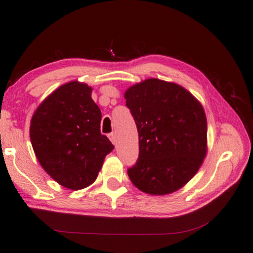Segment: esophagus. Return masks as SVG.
I'll use <instances>...</instances> for the list:
<instances>
[{"label": "esophagus", "mask_w": 253, "mask_h": 253, "mask_svg": "<svg viewBox=\"0 0 253 253\" xmlns=\"http://www.w3.org/2000/svg\"><path fill=\"white\" fill-rule=\"evenodd\" d=\"M108 137H109V139H111V141L113 142L114 145L117 144V137H116V134H114V132H112V134L108 135Z\"/></svg>", "instance_id": "obj_1"}]
</instances>
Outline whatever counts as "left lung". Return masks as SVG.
<instances>
[{"instance_id": "obj_1", "label": "left lung", "mask_w": 253, "mask_h": 253, "mask_svg": "<svg viewBox=\"0 0 253 253\" xmlns=\"http://www.w3.org/2000/svg\"><path fill=\"white\" fill-rule=\"evenodd\" d=\"M125 99L139 138L138 159L128 168V177L149 195L180 189L198 171L207 153L201 104L182 86L157 79L129 87Z\"/></svg>"}]
</instances>
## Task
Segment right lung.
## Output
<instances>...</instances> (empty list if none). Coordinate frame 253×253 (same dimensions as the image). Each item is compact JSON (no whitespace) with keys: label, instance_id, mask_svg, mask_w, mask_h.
Here are the masks:
<instances>
[{"label":"right lung","instance_id":"right-lung-1","mask_svg":"<svg viewBox=\"0 0 253 253\" xmlns=\"http://www.w3.org/2000/svg\"><path fill=\"white\" fill-rule=\"evenodd\" d=\"M91 87L70 82L43 100L31 121L30 137L41 166L59 185L83 189L97 178L114 145L100 134L102 113Z\"/></svg>","mask_w":253,"mask_h":253}]
</instances>
